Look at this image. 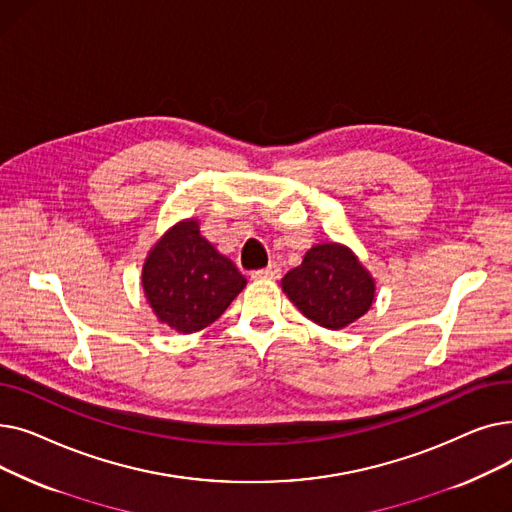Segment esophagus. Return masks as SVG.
<instances>
[{
	"instance_id": "34e87169",
	"label": "esophagus",
	"mask_w": 512,
	"mask_h": 512,
	"mask_svg": "<svg viewBox=\"0 0 512 512\" xmlns=\"http://www.w3.org/2000/svg\"><path fill=\"white\" fill-rule=\"evenodd\" d=\"M280 274H282L280 265H278V263H270L267 267H263V270L253 272L251 278H255V280H278Z\"/></svg>"
}]
</instances>
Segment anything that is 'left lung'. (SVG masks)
Masks as SVG:
<instances>
[{
    "label": "left lung",
    "instance_id": "obj_1",
    "mask_svg": "<svg viewBox=\"0 0 512 512\" xmlns=\"http://www.w3.org/2000/svg\"><path fill=\"white\" fill-rule=\"evenodd\" d=\"M282 290L317 326L340 330L367 313L375 286L351 251L326 242L315 245L303 263L282 278Z\"/></svg>",
    "mask_w": 512,
    "mask_h": 512
}]
</instances>
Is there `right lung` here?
Listing matches in <instances>:
<instances>
[{"label": "right lung", "instance_id": "add662e5", "mask_svg": "<svg viewBox=\"0 0 512 512\" xmlns=\"http://www.w3.org/2000/svg\"><path fill=\"white\" fill-rule=\"evenodd\" d=\"M245 286V276L201 236L195 220L180 222L161 236L143 267L151 309L180 334L213 324Z\"/></svg>", "mask_w": 512, "mask_h": 512}]
</instances>
